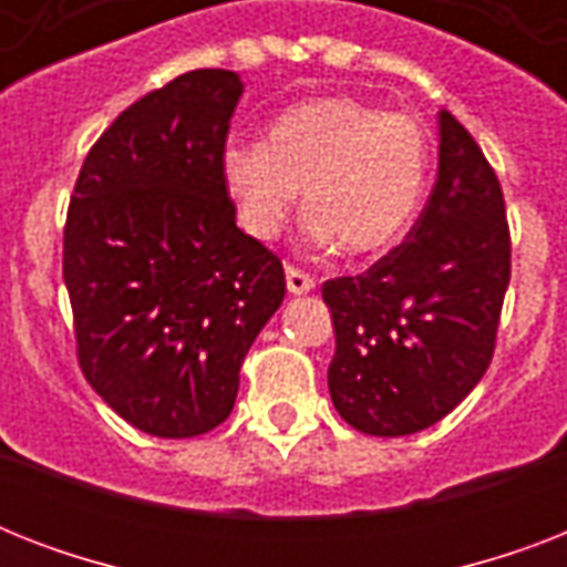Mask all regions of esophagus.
<instances>
[{
  "mask_svg": "<svg viewBox=\"0 0 567 567\" xmlns=\"http://www.w3.org/2000/svg\"><path fill=\"white\" fill-rule=\"evenodd\" d=\"M285 279H288V291L291 293H306L315 288V276L306 274V270H300V267H293V265L285 267Z\"/></svg>",
  "mask_w": 567,
  "mask_h": 567,
  "instance_id": "obj_1",
  "label": "esophagus"
}]
</instances>
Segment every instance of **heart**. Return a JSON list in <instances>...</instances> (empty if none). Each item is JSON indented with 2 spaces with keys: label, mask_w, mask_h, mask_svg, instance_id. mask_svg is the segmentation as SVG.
Wrapping results in <instances>:
<instances>
[{
  "label": "heart",
  "mask_w": 567,
  "mask_h": 567,
  "mask_svg": "<svg viewBox=\"0 0 567 567\" xmlns=\"http://www.w3.org/2000/svg\"><path fill=\"white\" fill-rule=\"evenodd\" d=\"M220 173L252 238H274L306 185L311 238L373 256L394 247L417 214L430 135L409 114L355 96H311L276 114L267 144L231 137Z\"/></svg>",
  "instance_id": "1"
}]
</instances>
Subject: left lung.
<instances>
[{"mask_svg":"<svg viewBox=\"0 0 567 567\" xmlns=\"http://www.w3.org/2000/svg\"><path fill=\"white\" fill-rule=\"evenodd\" d=\"M439 179L409 238L359 276L323 282L336 355L329 394L364 435L439 423L488 371L512 238L497 173L450 111L439 114Z\"/></svg>","mask_w":567,"mask_h":567,"instance_id":"8db88e82","label":"left lung"}]
</instances>
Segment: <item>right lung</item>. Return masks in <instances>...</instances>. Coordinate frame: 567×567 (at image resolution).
I'll use <instances>...</instances> for the list:
<instances>
[{"instance_id":"1","label":"right lung","mask_w":567,"mask_h":567,"mask_svg":"<svg viewBox=\"0 0 567 567\" xmlns=\"http://www.w3.org/2000/svg\"><path fill=\"white\" fill-rule=\"evenodd\" d=\"M238 96L229 70H190L132 102L84 155L66 208L79 368L158 439L229 417L240 364L285 297L282 261L235 226L220 173Z\"/></svg>"}]
</instances>
